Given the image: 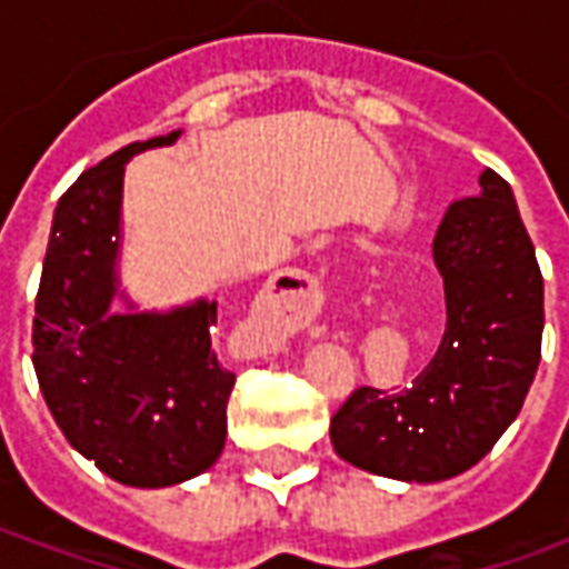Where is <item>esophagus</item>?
I'll list each match as a JSON object with an SVG mask.
<instances>
[{
    "label": "esophagus",
    "instance_id": "esophagus-1",
    "mask_svg": "<svg viewBox=\"0 0 569 569\" xmlns=\"http://www.w3.org/2000/svg\"><path fill=\"white\" fill-rule=\"evenodd\" d=\"M322 292L320 283L305 271H283L264 286V292L256 301L264 341L268 347H280L286 335L310 326V320L320 313ZM310 335H322V329H310Z\"/></svg>",
    "mask_w": 569,
    "mask_h": 569
}]
</instances>
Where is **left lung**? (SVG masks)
<instances>
[{
  "label": "left lung",
  "instance_id": "left-lung-1",
  "mask_svg": "<svg viewBox=\"0 0 569 569\" xmlns=\"http://www.w3.org/2000/svg\"><path fill=\"white\" fill-rule=\"evenodd\" d=\"M432 259L445 283V335L399 393L359 387L332 418L335 453L357 469L432 485L466 472L509 429L542 347V273L509 182L478 176L453 200Z\"/></svg>",
  "mask_w": 569,
  "mask_h": 569
}]
</instances>
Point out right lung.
<instances>
[{
	"instance_id": "right-lung-1",
	"label": "right lung",
	"mask_w": 569,
	"mask_h": 569,
	"mask_svg": "<svg viewBox=\"0 0 569 569\" xmlns=\"http://www.w3.org/2000/svg\"><path fill=\"white\" fill-rule=\"evenodd\" d=\"M182 130L130 142L72 182L48 237L32 366L69 445L130 488H170L224 448L234 375L212 350L216 301L140 310L121 289L124 167Z\"/></svg>"
}]
</instances>
